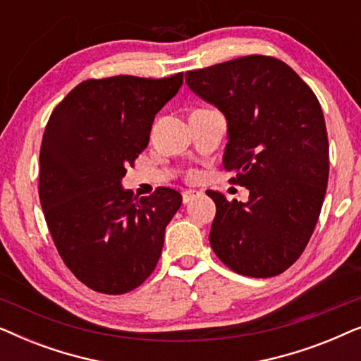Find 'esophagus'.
Wrapping results in <instances>:
<instances>
[{
  "label": "esophagus",
  "mask_w": 361,
  "mask_h": 361,
  "mask_svg": "<svg viewBox=\"0 0 361 361\" xmlns=\"http://www.w3.org/2000/svg\"><path fill=\"white\" fill-rule=\"evenodd\" d=\"M195 197H197L195 190H184V192H182V202H184V204H189V202L194 200Z\"/></svg>",
  "instance_id": "1"
}]
</instances>
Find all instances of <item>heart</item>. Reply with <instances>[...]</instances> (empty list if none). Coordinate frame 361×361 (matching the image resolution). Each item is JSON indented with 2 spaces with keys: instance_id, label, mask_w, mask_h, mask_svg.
<instances>
[{
  "instance_id": "1",
  "label": "heart",
  "mask_w": 361,
  "mask_h": 361,
  "mask_svg": "<svg viewBox=\"0 0 361 361\" xmlns=\"http://www.w3.org/2000/svg\"><path fill=\"white\" fill-rule=\"evenodd\" d=\"M192 177H194V176H190V179H192Z\"/></svg>"
}]
</instances>
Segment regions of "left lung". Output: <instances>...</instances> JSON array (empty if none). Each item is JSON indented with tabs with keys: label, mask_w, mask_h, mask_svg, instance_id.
I'll use <instances>...</instances> for the list:
<instances>
[{
	"label": "left lung",
	"mask_w": 361,
	"mask_h": 361,
	"mask_svg": "<svg viewBox=\"0 0 361 361\" xmlns=\"http://www.w3.org/2000/svg\"><path fill=\"white\" fill-rule=\"evenodd\" d=\"M190 90L228 121L224 169L248 202L207 190L216 205L209 235L226 268L273 278L290 268L317 225L329 180L322 108L307 83L279 59L245 56L185 73Z\"/></svg>",
	"instance_id": "left-lung-1"
}]
</instances>
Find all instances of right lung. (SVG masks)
Wrapping results in <instances>:
<instances>
[{
  "instance_id": "obj_1",
  "label": "right lung",
  "mask_w": 361,
  "mask_h": 361,
  "mask_svg": "<svg viewBox=\"0 0 361 361\" xmlns=\"http://www.w3.org/2000/svg\"><path fill=\"white\" fill-rule=\"evenodd\" d=\"M182 80V72L88 78L49 118L39 154V199L62 261L97 293H130L159 261L166 226L182 197L157 187L137 199L121 189V177L146 149L156 113Z\"/></svg>"
}]
</instances>
